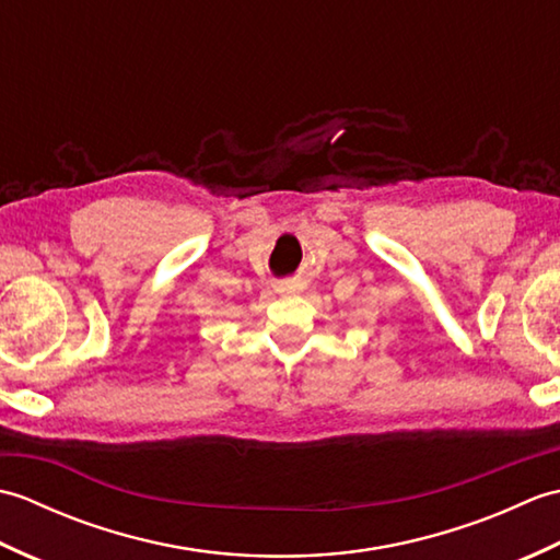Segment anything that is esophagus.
Listing matches in <instances>:
<instances>
[{"mask_svg":"<svg viewBox=\"0 0 560 560\" xmlns=\"http://www.w3.org/2000/svg\"><path fill=\"white\" fill-rule=\"evenodd\" d=\"M301 291H303V287L295 279H283V281L277 283V293L279 295H295V293H301Z\"/></svg>","mask_w":560,"mask_h":560,"instance_id":"34e87169","label":"esophagus"}]
</instances>
